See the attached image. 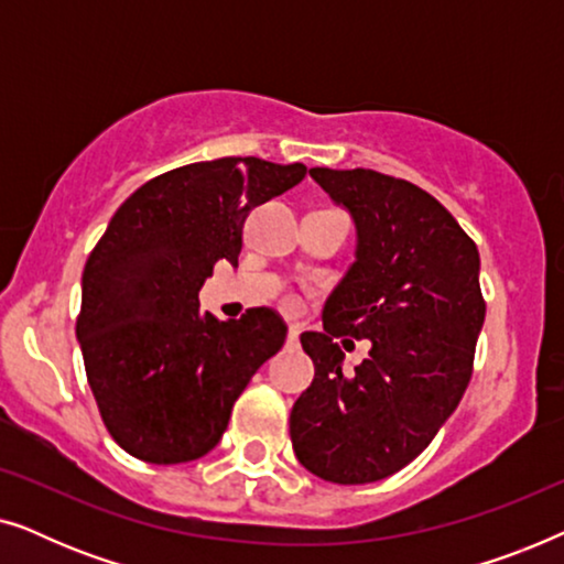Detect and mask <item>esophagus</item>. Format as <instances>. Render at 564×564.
Masks as SVG:
<instances>
[{"label":"esophagus","mask_w":564,"mask_h":564,"mask_svg":"<svg viewBox=\"0 0 564 564\" xmlns=\"http://www.w3.org/2000/svg\"><path fill=\"white\" fill-rule=\"evenodd\" d=\"M297 338H300V326H290V330H288V341H290V344H297Z\"/></svg>","instance_id":"34e87169"}]
</instances>
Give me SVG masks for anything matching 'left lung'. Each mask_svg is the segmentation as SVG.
<instances>
[{
	"label": "left lung",
	"instance_id": "1",
	"mask_svg": "<svg viewBox=\"0 0 564 564\" xmlns=\"http://www.w3.org/2000/svg\"><path fill=\"white\" fill-rule=\"evenodd\" d=\"M351 215L357 249L305 330L315 377L290 413L292 449L307 473L338 485L395 475L434 442L473 377L482 330L480 253L454 215L415 184L372 169H311ZM369 337L346 373L336 335Z\"/></svg>",
	"mask_w": 564,
	"mask_h": 564
}]
</instances>
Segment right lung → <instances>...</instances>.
<instances>
[{
	"instance_id": "add662e5",
	"label": "right lung",
	"mask_w": 564,
	"mask_h": 564,
	"mask_svg": "<svg viewBox=\"0 0 564 564\" xmlns=\"http://www.w3.org/2000/svg\"><path fill=\"white\" fill-rule=\"evenodd\" d=\"M305 172L257 156L197 161L153 176L112 215L84 267L76 338L105 426L128 454L151 465L205 457L282 349L288 326L274 311L218 321L197 292L220 259L238 264L253 207Z\"/></svg>"
}]
</instances>
